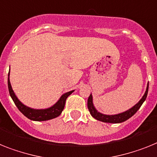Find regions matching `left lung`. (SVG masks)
<instances>
[{"mask_svg":"<svg viewBox=\"0 0 157 157\" xmlns=\"http://www.w3.org/2000/svg\"><path fill=\"white\" fill-rule=\"evenodd\" d=\"M148 84L147 85L145 93H144V96L142 97V98L140 100L139 102L137 104H136L133 107L131 108L130 109L124 112V113H119V114H116V115H105V114H102V113H99L96 109V108L94 107V105H93L92 93H91L90 96L89 97V99H88V109H89V111L90 112V114L92 115V117H94L95 119L97 120V121L105 122V123H121V122H124V121H127L128 119H129L130 117H132L139 110L142 104L144 103V101L146 100V97H147V95H148Z\"/></svg>","mask_w":157,"mask_h":157,"instance_id":"obj_1","label":"left lung"}]
</instances>
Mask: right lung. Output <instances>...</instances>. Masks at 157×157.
<instances>
[{"instance_id":"right-lung-1","label":"right lung","mask_w":157,"mask_h":157,"mask_svg":"<svg viewBox=\"0 0 157 157\" xmlns=\"http://www.w3.org/2000/svg\"><path fill=\"white\" fill-rule=\"evenodd\" d=\"M8 87H9V94H10V97H12L13 101L15 103L16 106L20 110V112L23 115L25 116L27 118L35 121H48V120L53 119V118L59 117L62 113L63 109H64L67 97L74 92V90H72L63 94L58 100V101L56 104H54L52 107L44 109H35L28 107L18 100V98L14 93L13 90L12 89L10 81H9V72L8 74Z\"/></svg>"}]
</instances>
